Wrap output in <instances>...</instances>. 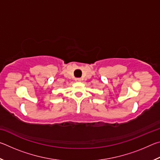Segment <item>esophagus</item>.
I'll return each instance as SVG.
<instances>
[{"instance_id":"34e87169","label":"esophagus","mask_w":160,"mask_h":160,"mask_svg":"<svg viewBox=\"0 0 160 160\" xmlns=\"http://www.w3.org/2000/svg\"><path fill=\"white\" fill-rule=\"evenodd\" d=\"M75 81H77V82H80V81H81V78H75Z\"/></svg>"}]
</instances>
